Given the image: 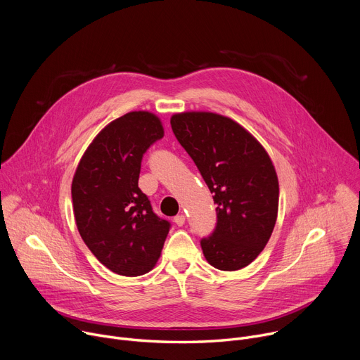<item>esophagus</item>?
Segmentation results:
<instances>
[{
	"label": "esophagus",
	"mask_w": 360,
	"mask_h": 360,
	"mask_svg": "<svg viewBox=\"0 0 360 360\" xmlns=\"http://www.w3.org/2000/svg\"><path fill=\"white\" fill-rule=\"evenodd\" d=\"M174 222L178 225V226H184L185 225V215L184 214H179L174 218Z\"/></svg>",
	"instance_id": "34e87169"
}]
</instances>
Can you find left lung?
<instances>
[{
  "label": "left lung",
  "instance_id": "8db88e82",
  "mask_svg": "<svg viewBox=\"0 0 360 360\" xmlns=\"http://www.w3.org/2000/svg\"><path fill=\"white\" fill-rule=\"evenodd\" d=\"M218 205L214 233L200 240L205 259L219 271H239L266 246L278 218L279 182L271 157L236 121L207 111L171 117Z\"/></svg>",
  "mask_w": 360,
  "mask_h": 360
}]
</instances>
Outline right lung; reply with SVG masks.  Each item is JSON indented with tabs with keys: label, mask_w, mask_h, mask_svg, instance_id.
<instances>
[{
	"label": "right lung",
	"mask_w": 360,
	"mask_h": 360,
	"mask_svg": "<svg viewBox=\"0 0 360 360\" xmlns=\"http://www.w3.org/2000/svg\"><path fill=\"white\" fill-rule=\"evenodd\" d=\"M162 136L155 114L131 111L99 131L72 178V208L82 240L102 265L122 276L152 271L169 232V222L153 214L138 188L143 153Z\"/></svg>",
	"instance_id": "add662e5"
}]
</instances>
